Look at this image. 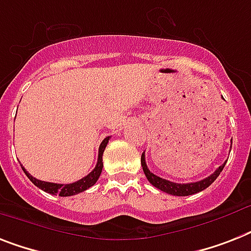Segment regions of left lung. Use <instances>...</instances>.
I'll return each mask as SVG.
<instances>
[{
    "instance_id": "obj_1",
    "label": "left lung",
    "mask_w": 251,
    "mask_h": 251,
    "mask_svg": "<svg viewBox=\"0 0 251 251\" xmlns=\"http://www.w3.org/2000/svg\"><path fill=\"white\" fill-rule=\"evenodd\" d=\"M231 146H232V140H231ZM140 162H142V168H143V172L146 174L147 179L151 184L158 188L162 192H166L169 195H173V196H189V195H195L197 192H201L205 188H207L211 183L215 180V179L219 176V174L222 173L223 168H225V164L221 165L219 168L215 170L211 175H209L207 178L200 180V182L195 183H185V184H180V183H174L170 182V180H166V179H162L157 175H154L153 173L150 172V169L146 164V156H144V152L142 153V158H140Z\"/></svg>"
}]
</instances>
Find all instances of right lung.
I'll use <instances>...</instances> for the list:
<instances>
[{
    "label": "right lung",
    "mask_w": 251,
    "mask_h": 251,
    "mask_svg": "<svg viewBox=\"0 0 251 251\" xmlns=\"http://www.w3.org/2000/svg\"><path fill=\"white\" fill-rule=\"evenodd\" d=\"M108 140H109V136H107L103 142L100 143L99 147V153H98V162L95 165L93 172L90 174H87L86 176H83L82 179H79L77 182L71 183V184H59V183H50V182H42V180H38V179L33 178L29 173L26 172L25 169H23V172L25 173V175L29 178V180L33 183L36 187H38L40 189L45 191V192L51 193V195H59L62 197L67 196H73V195H77V193H81L83 191H86L87 188L93 187L97 180L99 179L101 174V169H103V152H104L105 147L108 144Z\"/></svg>",
    "instance_id": "1"
}]
</instances>
